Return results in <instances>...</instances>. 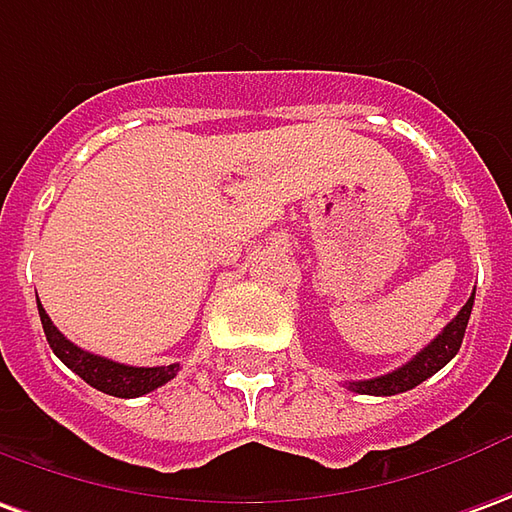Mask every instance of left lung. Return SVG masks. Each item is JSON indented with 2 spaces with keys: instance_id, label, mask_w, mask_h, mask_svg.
Masks as SVG:
<instances>
[{
  "instance_id": "1",
  "label": "left lung",
  "mask_w": 512,
  "mask_h": 512,
  "mask_svg": "<svg viewBox=\"0 0 512 512\" xmlns=\"http://www.w3.org/2000/svg\"><path fill=\"white\" fill-rule=\"evenodd\" d=\"M471 309H474V295L465 301V306L457 312V317L451 320L446 329L440 331L438 337L432 343L421 348L415 357L401 365L393 373H384V376H376V379H362V382H348V390L354 393H362V396H396V393H407L412 387H418L421 382H426L429 376H435L446 362L454 359V354L460 351L465 337V326H468V317H471Z\"/></svg>"
}]
</instances>
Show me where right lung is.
I'll list each match as a JSON object with an SVG mask.
<instances>
[{"label": "right lung", "instance_id": "right-lung-1", "mask_svg": "<svg viewBox=\"0 0 512 512\" xmlns=\"http://www.w3.org/2000/svg\"><path fill=\"white\" fill-rule=\"evenodd\" d=\"M38 315H41V326L47 334L49 348L55 351V357L61 359L66 368H72L83 382L91 387H97L102 393L116 398H139L144 393H153L155 387L167 384L169 379H175V373L181 365H164V368H133V365H119L114 359L97 357L88 354L83 348H77L69 343L61 331L52 326V320L44 312V306L38 301Z\"/></svg>", "mask_w": 512, "mask_h": 512}]
</instances>
